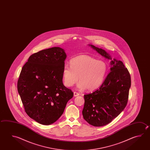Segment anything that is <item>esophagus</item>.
I'll return each instance as SVG.
<instances>
[{
  "instance_id": "esophagus-1",
  "label": "esophagus",
  "mask_w": 150,
  "mask_h": 150,
  "mask_svg": "<svg viewBox=\"0 0 150 150\" xmlns=\"http://www.w3.org/2000/svg\"><path fill=\"white\" fill-rule=\"evenodd\" d=\"M79 94L78 92H74V96H79Z\"/></svg>"
}]
</instances>
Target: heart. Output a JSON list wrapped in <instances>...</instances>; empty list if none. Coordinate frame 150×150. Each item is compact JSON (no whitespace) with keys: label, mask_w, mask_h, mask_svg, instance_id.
I'll return each mask as SVG.
<instances>
[{"label":"heart","mask_w":150,"mask_h":150,"mask_svg":"<svg viewBox=\"0 0 150 150\" xmlns=\"http://www.w3.org/2000/svg\"><path fill=\"white\" fill-rule=\"evenodd\" d=\"M70 66L65 65L62 69L63 82L71 87L79 80L77 87L80 90L86 88L93 91L100 88L105 81L108 72L107 62L95 58L81 55L71 59Z\"/></svg>","instance_id":"b5f03b06"}]
</instances>
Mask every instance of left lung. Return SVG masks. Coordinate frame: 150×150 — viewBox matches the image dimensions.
<instances>
[{
  "label": "left lung",
  "instance_id": "8db88e82",
  "mask_svg": "<svg viewBox=\"0 0 150 150\" xmlns=\"http://www.w3.org/2000/svg\"><path fill=\"white\" fill-rule=\"evenodd\" d=\"M90 45L102 56L112 60L105 50ZM110 63L111 71L101 86L84 96L83 118L96 127L103 126L112 122L123 111L128 102L131 85L130 74L122 61L113 59Z\"/></svg>",
  "mask_w": 150,
  "mask_h": 150
}]
</instances>
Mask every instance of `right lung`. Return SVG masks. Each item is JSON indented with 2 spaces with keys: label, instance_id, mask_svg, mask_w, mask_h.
<instances>
[{
  "label": "right lung",
  "instance_id": "add662e5",
  "mask_svg": "<svg viewBox=\"0 0 150 150\" xmlns=\"http://www.w3.org/2000/svg\"><path fill=\"white\" fill-rule=\"evenodd\" d=\"M66 58L62 48H49L32 54L22 68L18 92L26 113L40 124L56 122L73 96L62 83Z\"/></svg>",
  "mask_w": 150,
  "mask_h": 150
}]
</instances>
